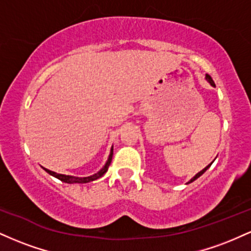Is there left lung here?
Masks as SVG:
<instances>
[{"mask_svg":"<svg viewBox=\"0 0 251 251\" xmlns=\"http://www.w3.org/2000/svg\"><path fill=\"white\" fill-rule=\"evenodd\" d=\"M205 79H206V81H208L209 83H210V85H211V86H214V87H215V82H214V80H212V77L211 76H210L209 75V74H205ZM212 164V163H211ZM211 164H209V165L208 166H206V168H204L203 170H201V171H200V172H198V174L197 175H196V176H194V177H192L191 178V179H190V181H188V183H186V184H189V183H192V181H194V180H196V179H197V178H200L201 177V175H203L204 174V172H205L206 171V170H208L209 168H210V166H211Z\"/></svg>","mask_w":251,"mask_h":251,"instance_id":"obj_1","label":"left lung"}]
</instances>
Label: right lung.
I'll return each instance as SVG.
<instances>
[{
	"label": "right lung",
	"instance_id": "obj_1",
	"mask_svg": "<svg viewBox=\"0 0 251 251\" xmlns=\"http://www.w3.org/2000/svg\"><path fill=\"white\" fill-rule=\"evenodd\" d=\"M112 157H113V146H112V148H111V152H109L108 159L106 160L105 165H103L102 168L97 172V174H94V175H92V176H88V177H75V176H68V175L56 174V172L50 171V170L45 169V168H43V170H45V171L47 172V174H50V176H53V177L57 178V179H59V180L63 181V183H67V184H85V183H89V181L97 180V179H99L100 177H102V176L105 175L106 172H107L109 164H111V162H112Z\"/></svg>",
	"mask_w": 251,
	"mask_h": 251
}]
</instances>
